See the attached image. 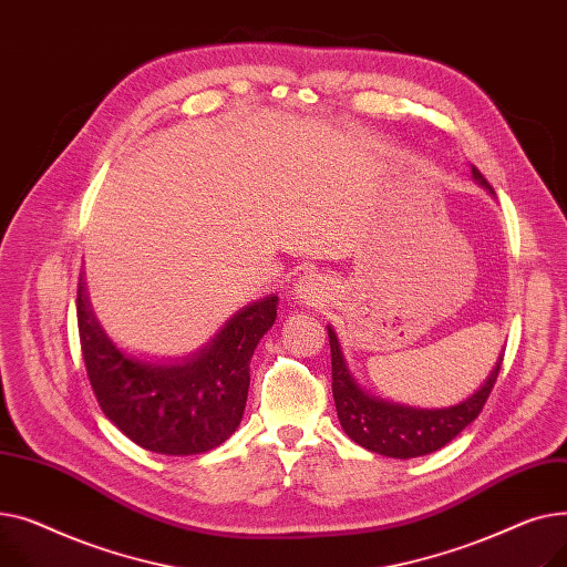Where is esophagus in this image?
I'll list each match as a JSON object with an SVG mask.
<instances>
[{"label":"esophagus","instance_id":"34e87169","mask_svg":"<svg viewBox=\"0 0 567 567\" xmlns=\"http://www.w3.org/2000/svg\"><path fill=\"white\" fill-rule=\"evenodd\" d=\"M326 289H329V285H326V280L317 274H310V276H303L293 282L291 287V296L299 303L303 306H321L323 303V296H326Z\"/></svg>","mask_w":567,"mask_h":567}]
</instances>
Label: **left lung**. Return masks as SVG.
Listing matches in <instances>:
<instances>
[{
    "label": "left lung",
    "instance_id": "1",
    "mask_svg": "<svg viewBox=\"0 0 567 567\" xmlns=\"http://www.w3.org/2000/svg\"><path fill=\"white\" fill-rule=\"evenodd\" d=\"M471 176L475 184L494 197L492 186L473 165ZM326 329H329L331 342L333 400L344 434L351 441L363 445V449L395 460L430 455L443 449L445 443H451L468 423L478 419V413L483 411L494 389V381L498 377L503 361V353H498L496 365L492 368L489 377L481 383V389L471 393L466 400L441 409H421L383 400L365 391L359 379L349 370L347 355L342 351L336 329L331 323L326 326Z\"/></svg>",
    "mask_w": 567,
    "mask_h": 567
}]
</instances>
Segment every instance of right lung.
I'll list each match as a JSON object with an SVG mask.
<instances>
[{
    "label": "right lung",
    "instance_id": "add662e5",
    "mask_svg": "<svg viewBox=\"0 0 567 567\" xmlns=\"http://www.w3.org/2000/svg\"><path fill=\"white\" fill-rule=\"evenodd\" d=\"M278 317V296L231 315L220 331L184 359L156 361L118 347L78 285V326L89 381L107 421L140 449L161 455H199L241 425L250 359Z\"/></svg>",
    "mask_w": 567,
    "mask_h": 567
}]
</instances>
